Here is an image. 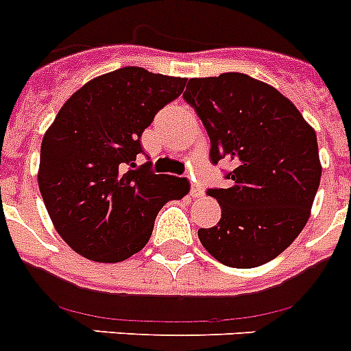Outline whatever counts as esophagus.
<instances>
[{"mask_svg": "<svg viewBox=\"0 0 351 351\" xmlns=\"http://www.w3.org/2000/svg\"><path fill=\"white\" fill-rule=\"evenodd\" d=\"M190 195H191V198H200L204 195V190L198 184H193V186H191Z\"/></svg>", "mask_w": 351, "mask_h": 351, "instance_id": "esophagus-1", "label": "esophagus"}]
</instances>
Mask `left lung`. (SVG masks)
Listing matches in <instances>:
<instances>
[{
	"instance_id": "left-lung-1",
	"label": "left lung",
	"mask_w": 351,
	"mask_h": 351,
	"mask_svg": "<svg viewBox=\"0 0 351 351\" xmlns=\"http://www.w3.org/2000/svg\"><path fill=\"white\" fill-rule=\"evenodd\" d=\"M184 100L210 138V161H234L230 188L207 193L221 219L198 239L218 262L251 269L283 253L302 232L322 178L316 133L299 108L244 73L190 79Z\"/></svg>"
}]
</instances>
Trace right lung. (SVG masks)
Segmentation results:
<instances>
[{
	"label": "right lung",
	"instance_id": "right-lung-1",
	"mask_svg": "<svg viewBox=\"0 0 351 351\" xmlns=\"http://www.w3.org/2000/svg\"><path fill=\"white\" fill-rule=\"evenodd\" d=\"M184 84L138 66L104 73L68 98L43 135L40 193L56 232L84 258L116 263L138 253L161 207L190 191L186 178L133 170L142 133Z\"/></svg>",
	"mask_w": 351,
	"mask_h": 351
}]
</instances>
